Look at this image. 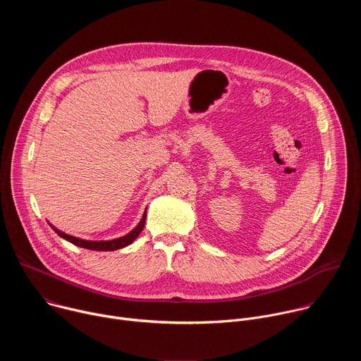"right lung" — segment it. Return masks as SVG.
Returning a JSON list of instances; mask_svg holds the SVG:
<instances>
[{
  "instance_id": "1",
  "label": "right lung",
  "mask_w": 361,
  "mask_h": 361,
  "mask_svg": "<svg viewBox=\"0 0 361 361\" xmlns=\"http://www.w3.org/2000/svg\"><path fill=\"white\" fill-rule=\"evenodd\" d=\"M145 217H147V213L142 214V219L141 221L138 223V226L131 230L128 234L120 237V238H114V240H109V241H90V240H82V238H78V237H74V235H68L63 231H60L59 228H56L54 226H51V228H53L61 238L78 245V247H82V248H88V250H97V251H114V250H118V248H123V247H127L128 244H131L137 237L138 234L142 231L144 228V223H145Z\"/></svg>"
}]
</instances>
